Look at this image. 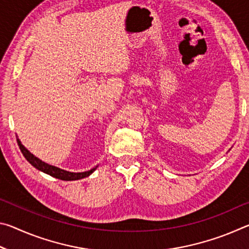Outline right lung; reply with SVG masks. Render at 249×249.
Wrapping results in <instances>:
<instances>
[{
    "mask_svg": "<svg viewBox=\"0 0 249 249\" xmlns=\"http://www.w3.org/2000/svg\"><path fill=\"white\" fill-rule=\"evenodd\" d=\"M18 144L19 146V149L22 151V154L25 158L27 159V161L31 163L32 166H34L36 169H38L40 171L45 172L52 177H54V178L60 179V180H65V181H72V180H79L82 178H86V177H89L92 172H93L96 169L95 168H92L89 171H84V172H70V171H66L62 170L60 168L54 167L52 165H48L44 161H41L39 158H37L36 156H34L31 151H28L25 147L22 145L19 140H18Z\"/></svg>",
    "mask_w": 249,
    "mask_h": 249,
    "instance_id": "right-lung-1",
    "label": "right lung"
}]
</instances>
